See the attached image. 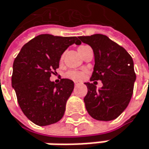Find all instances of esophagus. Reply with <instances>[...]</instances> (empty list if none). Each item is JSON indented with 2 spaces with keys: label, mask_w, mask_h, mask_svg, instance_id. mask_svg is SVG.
I'll return each mask as SVG.
<instances>
[{
  "label": "esophagus",
  "mask_w": 149,
  "mask_h": 149,
  "mask_svg": "<svg viewBox=\"0 0 149 149\" xmlns=\"http://www.w3.org/2000/svg\"><path fill=\"white\" fill-rule=\"evenodd\" d=\"M79 82H77V81H75V82H74V85H75V86H78V85H79Z\"/></svg>",
  "instance_id": "34e87169"
}]
</instances>
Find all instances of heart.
<instances>
[{
  "label": "heart",
  "mask_w": 149,
  "mask_h": 149,
  "mask_svg": "<svg viewBox=\"0 0 149 149\" xmlns=\"http://www.w3.org/2000/svg\"><path fill=\"white\" fill-rule=\"evenodd\" d=\"M85 46H81L79 48V49H82ZM66 77L67 78H69L71 80H74V81H80L82 77H83V73L81 72H79V71H68L67 74H66Z\"/></svg>",
  "instance_id": "b5f03b06"
}]
</instances>
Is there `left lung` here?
Here are the masks:
<instances>
[{"instance_id": "8db88e82", "label": "left lung", "mask_w": 149, "mask_h": 149, "mask_svg": "<svg viewBox=\"0 0 149 149\" xmlns=\"http://www.w3.org/2000/svg\"><path fill=\"white\" fill-rule=\"evenodd\" d=\"M79 41L90 45L94 54V68L90 81H101L100 89L86 82L84 103L88 114L99 121L117 118L127 108L133 94L136 74L134 63L124 48L107 36H81Z\"/></svg>"}]
</instances>
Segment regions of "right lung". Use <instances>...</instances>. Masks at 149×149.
Returning a JSON list of instances; mask_svg holds the SVG:
<instances>
[{"instance_id": "obj_1", "label": "right lung", "mask_w": 149, "mask_h": 149, "mask_svg": "<svg viewBox=\"0 0 149 149\" xmlns=\"http://www.w3.org/2000/svg\"><path fill=\"white\" fill-rule=\"evenodd\" d=\"M74 44L81 45L76 37L41 34L22 47L13 62L12 86L23 113L37 125L57 123L64 115L74 81L62 79L55 84L49 78L59 68L63 52Z\"/></svg>"}]
</instances>
